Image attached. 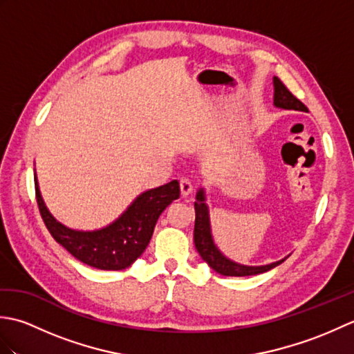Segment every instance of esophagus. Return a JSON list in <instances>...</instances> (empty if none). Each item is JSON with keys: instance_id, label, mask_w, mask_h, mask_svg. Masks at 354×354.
<instances>
[{"instance_id": "34e87169", "label": "esophagus", "mask_w": 354, "mask_h": 354, "mask_svg": "<svg viewBox=\"0 0 354 354\" xmlns=\"http://www.w3.org/2000/svg\"><path fill=\"white\" fill-rule=\"evenodd\" d=\"M179 187H181V194L183 196H189L193 192V185L189 178H181L179 179Z\"/></svg>"}]
</instances>
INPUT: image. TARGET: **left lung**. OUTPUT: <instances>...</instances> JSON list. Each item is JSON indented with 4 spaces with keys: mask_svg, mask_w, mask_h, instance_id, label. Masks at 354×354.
Here are the masks:
<instances>
[{
    "mask_svg": "<svg viewBox=\"0 0 354 354\" xmlns=\"http://www.w3.org/2000/svg\"><path fill=\"white\" fill-rule=\"evenodd\" d=\"M274 104L277 108L283 109H295V111H307L306 104L298 100L293 95L288 86L283 82L274 77ZM205 196L204 190H199L196 194V202H194V212H196V219H194V246L202 257V260L208 263L209 268H213L217 274L227 275V277H246V275H257L263 274L266 270H270L272 268L281 265L284 260L270 263L266 266H245L239 265L223 257L221 251L217 250L213 237L212 230H209V216H208V207L205 205Z\"/></svg>",
    "mask_w": 354,
    "mask_h": 354,
    "instance_id": "1",
    "label": "left lung"
}]
</instances>
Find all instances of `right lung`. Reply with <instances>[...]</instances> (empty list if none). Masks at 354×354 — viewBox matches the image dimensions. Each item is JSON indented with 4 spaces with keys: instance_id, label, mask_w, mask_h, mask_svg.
<instances>
[{
    "instance_id": "obj_1",
    "label": "right lung",
    "mask_w": 354,
    "mask_h": 354,
    "mask_svg": "<svg viewBox=\"0 0 354 354\" xmlns=\"http://www.w3.org/2000/svg\"><path fill=\"white\" fill-rule=\"evenodd\" d=\"M35 190L42 221L53 239L82 263L103 270L129 268L147 248L158 217L181 194L179 183L171 181L141 193L129 208L106 228L76 231L66 228L50 214L41 198L36 178Z\"/></svg>"
}]
</instances>
